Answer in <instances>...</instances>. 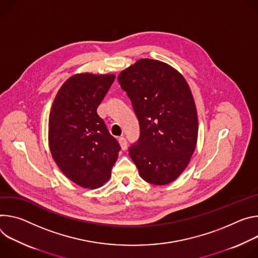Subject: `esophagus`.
<instances>
[{"instance_id":"obj_1","label":"esophagus","mask_w":258,"mask_h":258,"mask_svg":"<svg viewBox=\"0 0 258 258\" xmlns=\"http://www.w3.org/2000/svg\"><path fill=\"white\" fill-rule=\"evenodd\" d=\"M119 144H120V146H121V149L123 150V151H125L126 149H127V140H126V138L125 137H119Z\"/></svg>"}]
</instances>
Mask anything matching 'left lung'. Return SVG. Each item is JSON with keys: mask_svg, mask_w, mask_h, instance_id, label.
Wrapping results in <instances>:
<instances>
[{"mask_svg": "<svg viewBox=\"0 0 258 258\" xmlns=\"http://www.w3.org/2000/svg\"><path fill=\"white\" fill-rule=\"evenodd\" d=\"M118 81L131 100L140 136L129 155L141 178L156 185L174 181L196 149L198 116L190 89L169 64L139 59Z\"/></svg>", "mask_w": 258, "mask_h": 258, "instance_id": "1", "label": "left lung"}]
</instances>
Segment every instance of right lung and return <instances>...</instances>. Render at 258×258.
Instances as JSON below:
<instances>
[{"instance_id":"1","label":"right lung","mask_w":258,"mask_h":258,"mask_svg":"<svg viewBox=\"0 0 258 258\" xmlns=\"http://www.w3.org/2000/svg\"><path fill=\"white\" fill-rule=\"evenodd\" d=\"M114 78L77 74L63 83L51 107V155L69 179L86 188L99 187L109 179L121 150L97 113Z\"/></svg>"}]
</instances>
